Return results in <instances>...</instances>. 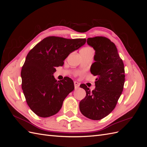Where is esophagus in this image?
<instances>
[{
  "label": "esophagus",
  "mask_w": 147,
  "mask_h": 147,
  "mask_svg": "<svg viewBox=\"0 0 147 147\" xmlns=\"http://www.w3.org/2000/svg\"><path fill=\"white\" fill-rule=\"evenodd\" d=\"M74 86H75V89H77L80 86V83L77 82H74Z\"/></svg>",
  "instance_id": "34e87169"
}]
</instances>
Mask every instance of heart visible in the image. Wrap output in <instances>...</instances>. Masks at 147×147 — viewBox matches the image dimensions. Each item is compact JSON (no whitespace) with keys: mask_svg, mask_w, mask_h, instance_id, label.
Returning a JSON list of instances; mask_svg holds the SVG:
<instances>
[{"mask_svg":"<svg viewBox=\"0 0 147 147\" xmlns=\"http://www.w3.org/2000/svg\"><path fill=\"white\" fill-rule=\"evenodd\" d=\"M83 49H91V48H90V47H86V48H83Z\"/></svg>","mask_w":147,"mask_h":147,"instance_id":"1","label":"heart"}]
</instances>
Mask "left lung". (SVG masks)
Returning <instances> with one entry per match:
<instances>
[{
	"mask_svg": "<svg viewBox=\"0 0 147 147\" xmlns=\"http://www.w3.org/2000/svg\"><path fill=\"white\" fill-rule=\"evenodd\" d=\"M87 43L95 50V62L90 71L96 77V88L91 91L86 84H80L86 94L79 108L84 117L99 120L112 112L121 94L125 80L124 64L116 46L109 38H88Z\"/></svg>",
	"mask_w": 147,
	"mask_h": 147,
	"instance_id": "1",
	"label": "left lung"
}]
</instances>
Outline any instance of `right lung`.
<instances>
[{
    "label": "right lung",
    "mask_w": 147,
    "mask_h": 147,
    "mask_svg": "<svg viewBox=\"0 0 147 147\" xmlns=\"http://www.w3.org/2000/svg\"><path fill=\"white\" fill-rule=\"evenodd\" d=\"M86 38L67 39L50 36L31 50L22 67V89L30 109L40 117L47 118L59 112L63 101L74 90L69 77L57 81L56 67L63 66L70 53L86 43Z\"/></svg>",
    "instance_id": "1"
}]
</instances>
